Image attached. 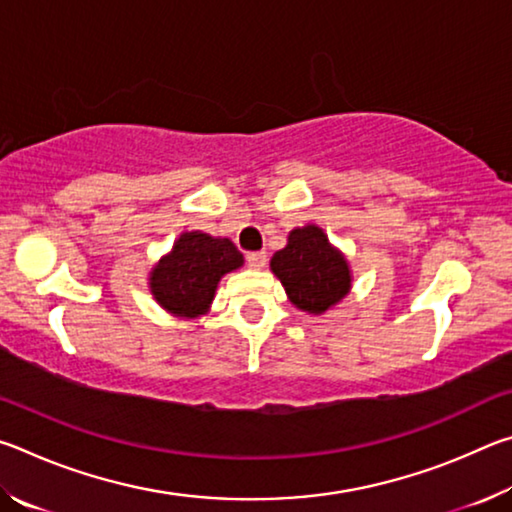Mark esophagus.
Returning <instances> with one entry per match:
<instances>
[{
  "label": "esophagus",
  "mask_w": 512,
  "mask_h": 512,
  "mask_svg": "<svg viewBox=\"0 0 512 512\" xmlns=\"http://www.w3.org/2000/svg\"><path fill=\"white\" fill-rule=\"evenodd\" d=\"M246 262L250 268H264L266 266V253L264 250H257V253H248Z\"/></svg>",
  "instance_id": "esophagus-1"
}]
</instances>
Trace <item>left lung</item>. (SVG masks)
I'll use <instances>...</instances> for the list:
<instances>
[{
  "instance_id": "8db88e82",
  "label": "left lung",
  "mask_w": 512,
  "mask_h": 512,
  "mask_svg": "<svg viewBox=\"0 0 512 512\" xmlns=\"http://www.w3.org/2000/svg\"><path fill=\"white\" fill-rule=\"evenodd\" d=\"M271 271L289 300L309 314H323L350 293L348 259L336 250L318 225L289 232V241L271 259Z\"/></svg>"
}]
</instances>
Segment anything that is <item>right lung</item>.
I'll use <instances>...</instances> for the list:
<instances>
[{
    "label": "right lung",
    "mask_w": 512,
    "mask_h": 512,
    "mask_svg": "<svg viewBox=\"0 0 512 512\" xmlns=\"http://www.w3.org/2000/svg\"><path fill=\"white\" fill-rule=\"evenodd\" d=\"M241 264L244 255L230 239H216L201 230L183 232L171 253L153 266L149 287L169 314L196 318L210 309L221 277Z\"/></svg>",
    "instance_id": "right-lung-1"
}]
</instances>
